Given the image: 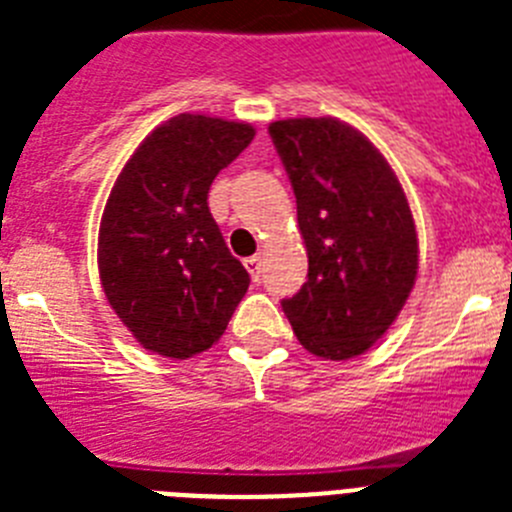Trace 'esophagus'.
I'll return each instance as SVG.
<instances>
[{"instance_id":"34e87169","label":"esophagus","mask_w":512,"mask_h":512,"mask_svg":"<svg viewBox=\"0 0 512 512\" xmlns=\"http://www.w3.org/2000/svg\"><path fill=\"white\" fill-rule=\"evenodd\" d=\"M243 264H246L248 274H251V277L256 279V282H259V277H261V256H259V253H256V256H248V259L243 261Z\"/></svg>"}]
</instances>
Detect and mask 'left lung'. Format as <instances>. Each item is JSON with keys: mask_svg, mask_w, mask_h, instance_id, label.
<instances>
[{"mask_svg": "<svg viewBox=\"0 0 512 512\" xmlns=\"http://www.w3.org/2000/svg\"><path fill=\"white\" fill-rule=\"evenodd\" d=\"M269 135L297 197L307 282L282 300L297 341L343 361L387 333L418 274L408 197L382 153L336 117H292Z\"/></svg>", "mask_w": 512, "mask_h": 512, "instance_id": "left-lung-1", "label": "left lung"}]
</instances>
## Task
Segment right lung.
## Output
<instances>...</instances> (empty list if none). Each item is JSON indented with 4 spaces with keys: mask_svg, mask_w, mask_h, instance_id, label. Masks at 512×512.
<instances>
[{
    "mask_svg": "<svg viewBox=\"0 0 512 512\" xmlns=\"http://www.w3.org/2000/svg\"><path fill=\"white\" fill-rule=\"evenodd\" d=\"M256 130L176 115L148 135L117 176L99 225V279L135 341L189 359L228 328L251 277L230 256L207 192Z\"/></svg>",
    "mask_w": 512,
    "mask_h": 512,
    "instance_id": "right-lung-1",
    "label": "right lung"
}]
</instances>
